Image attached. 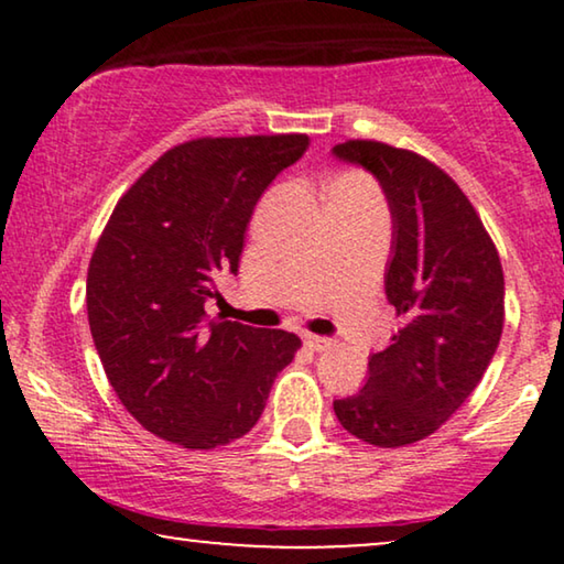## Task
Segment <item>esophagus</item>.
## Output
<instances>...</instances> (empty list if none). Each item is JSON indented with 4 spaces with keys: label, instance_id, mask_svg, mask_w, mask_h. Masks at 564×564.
<instances>
[{
    "label": "esophagus",
    "instance_id": "34e87169",
    "mask_svg": "<svg viewBox=\"0 0 564 564\" xmlns=\"http://www.w3.org/2000/svg\"><path fill=\"white\" fill-rule=\"evenodd\" d=\"M303 344L313 351H323V349H328V346H330V338L315 336V334H303Z\"/></svg>",
    "mask_w": 564,
    "mask_h": 564
}]
</instances>
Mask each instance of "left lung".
Wrapping results in <instances>:
<instances>
[{
  "label": "left lung",
  "mask_w": 564,
  "mask_h": 564,
  "mask_svg": "<svg viewBox=\"0 0 564 564\" xmlns=\"http://www.w3.org/2000/svg\"><path fill=\"white\" fill-rule=\"evenodd\" d=\"M334 156L372 172L388 197L384 295L403 321L334 411L351 436L395 449L434 434L482 380L503 334V267L473 203L429 159L380 141L338 143Z\"/></svg>",
  "instance_id": "left-lung-1"
}]
</instances>
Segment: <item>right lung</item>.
I'll use <instances>...</instances> for the list:
<instances>
[{"instance_id": "add662e5", "label": "right lung", "mask_w": 564, "mask_h": 564, "mask_svg": "<svg viewBox=\"0 0 564 564\" xmlns=\"http://www.w3.org/2000/svg\"><path fill=\"white\" fill-rule=\"evenodd\" d=\"M307 135L195 138L118 199L91 253L87 313L105 375L145 431L215 449L257 426L300 338L210 321L215 276L236 274L253 207Z\"/></svg>"}]
</instances>
